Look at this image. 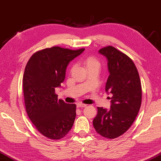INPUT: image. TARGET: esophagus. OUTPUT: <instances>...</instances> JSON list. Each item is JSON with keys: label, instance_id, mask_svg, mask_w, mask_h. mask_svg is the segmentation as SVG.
I'll use <instances>...</instances> for the list:
<instances>
[{"label": "esophagus", "instance_id": "obj_1", "mask_svg": "<svg viewBox=\"0 0 161 161\" xmlns=\"http://www.w3.org/2000/svg\"><path fill=\"white\" fill-rule=\"evenodd\" d=\"M77 107H78V108H85V107H86V104L81 103V102H79V103L77 104Z\"/></svg>", "mask_w": 161, "mask_h": 161}]
</instances>
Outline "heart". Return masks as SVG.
Returning a JSON list of instances; mask_svg holds the SVG:
<instances>
[{
  "label": "heart",
  "instance_id": "heart-1",
  "mask_svg": "<svg viewBox=\"0 0 161 161\" xmlns=\"http://www.w3.org/2000/svg\"><path fill=\"white\" fill-rule=\"evenodd\" d=\"M85 64L87 66L88 69L91 67H100V63L97 58L94 57H88L85 59Z\"/></svg>",
  "mask_w": 161,
  "mask_h": 161
}]
</instances>
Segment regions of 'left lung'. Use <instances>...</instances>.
I'll return each instance as SVG.
<instances>
[{
	"mask_svg": "<svg viewBox=\"0 0 161 161\" xmlns=\"http://www.w3.org/2000/svg\"><path fill=\"white\" fill-rule=\"evenodd\" d=\"M108 59L109 75L105 91L112 94L110 109L97 108L93 120L97 132L108 139L124 134L134 123L142 103V86L139 73L130 58L113 46L99 51Z\"/></svg>",
	"mask_w": 161,
	"mask_h": 161,
	"instance_id": "1",
	"label": "left lung"
}]
</instances>
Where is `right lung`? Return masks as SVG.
Here are the masks:
<instances>
[{
	"mask_svg": "<svg viewBox=\"0 0 161 161\" xmlns=\"http://www.w3.org/2000/svg\"><path fill=\"white\" fill-rule=\"evenodd\" d=\"M84 50L45 48L35 53L25 67L23 92L27 115L48 139L63 138L73 127L76 105L58 99L55 88L64 81L67 65Z\"/></svg>",
	"mask_w": 161,
	"mask_h": 161,
	"instance_id": "obj_1",
	"label": "right lung"
}]
</instances>
